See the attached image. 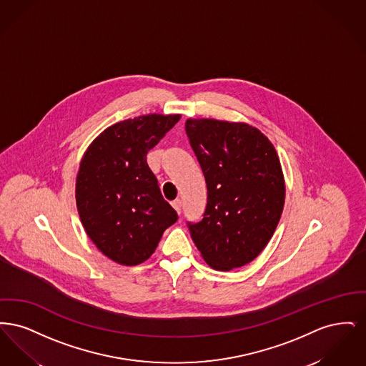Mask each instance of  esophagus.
Listing matches in <instances>:
<instances>
[{
  "mask_svg": "<svg viewBox=\"0 0 366 366\" xmlns=\"http://www.w3.org/2000/svg\"><path fill=\"white\" fill-rule=\"evenodd\" d=\"M172 206L174 207L175 211H177L178 214H181V207H182V202H181V199H175L174 202L172 203Z\"/></svg>",
  "mask_w": 366,
  "mask_h": 366,
  "instance_id": "obj_1",
  "label": "esophagus"
}]
</instances>
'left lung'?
Returning <instances> with one entry per match:
<instances>
[{
  "label": "left lung",
  "instance_id": "8db88e82",
  "mask_svg": "<svg viewBox=\"0 0 366 366\" xmlns=\"http://www.w3.org/2000/svg\"><path fill=\"white\" fill-rule=\"evenodd\" d=\"M185 130L207 184L203 219L188 222L192 240L212 269L242 267L261 254L282 214L277 152L247 123L191 118Z\"/></svg>",
  "mask_w": 366,
  "mask_h": 366
}]
</instances>
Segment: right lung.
<instances>
[{
  "mask_svg": "<svg viewBox=\"0 0 366 366\" xmlns=\"http://www.w3.org/2000/svg\"><path fill=\"white\" fill-rule=\"evenodd\" d=\"M179 118L151 114L115 123L81 160L75 184L81 222L94 245L119 264L147 261L178 219L162 196L147 154Z\"/></svg>",
  "mask_w": 366,
  "mask_h": 366,
  "instance_id": "obj_1",
  "label": "right lung"
}]
</instances>
